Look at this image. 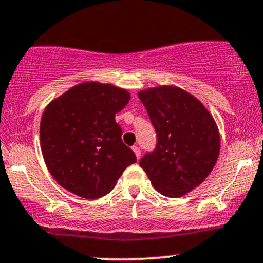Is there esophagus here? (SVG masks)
<instances>
[{
	"mask_svg": "<svg viewBox=\"0 0 263 263\" xmlns=\"http://www.w3.org/2000/svg\"><path fill=\"white\" fill-rule=\"evenodd\" d=\"M132 149H134V152H135L136 157H137V159H140L141 158V149H140V147L134 146V147H132Z\"/></svg>",
	"mask_w": 263,
	"mask_h": 263,
	"instance_id": "34e87169",
	"label": "esophagus"
}]
</instances>
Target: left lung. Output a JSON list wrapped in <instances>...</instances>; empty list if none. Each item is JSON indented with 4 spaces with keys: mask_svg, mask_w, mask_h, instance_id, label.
<instances>
[{
    "mask_svg": "<svg viewBox=\"0 0 263 263\" xmlns=\"http://www.w3.org/2000/svg\"><path fill=\"white\" fill-rule=\"evenodd\" d=\"M156 129V148L141 158L157 192L178 198L209 176L219 157L220 136L209 111L176 86L138 92Z\"/></svg>",
    "mask_w": 263,
    "mask_h": 263,
    "instance_id": "obj_1",
    "label": "left lung"
}]
</instances>
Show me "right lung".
Instances as JSON below:
<instances>
[{"label": "right lung", "mask_w": 263, "mask_h": 263, "mask_svg": "<svg viewBox=\"0 0 263 263\" xmlns=\"http://www.w3.org/2000/svg\"><path fill=\"white\" fill-rule=\"evenodd\" d=\"M128 101L129 93L120 87L83 83L48 105L39 128L42 153L63 188L81 198H101L136 163L115 121Z\"/></svg>", "instance_id": "obj_1"}]
</instances>
